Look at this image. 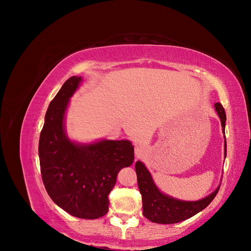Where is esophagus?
<instances>
[{"label": "esophagus", "instance_id": "1", "mask_svg": "<svg viewBox=\"0 0 251 251\" xmlns=\"http://www.w3.org/2000/svg\"><path fill=\"white\" fill-rule=\"evenodd\" d=\"M143 151H144V149L142 147H140V146H137V147L135 148V155H136V157H137V158H139L143 154Z\"/></svg>", "mask_w": 251, "mask_h": 251}]
</instances>
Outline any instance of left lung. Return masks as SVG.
I'll list each match as a JSON object with an SVG mask.
<instances>
[{
  "label": "left lung",
  "mask_w": 251,
  "mask_h": 251,
  "mask_svg": "<svg viewBox=\"0 0 251 251\" xmlns=\"http://www.w3.org/2000/svg\"><path fill=\"white\" fill-rule=\"evenodd\" d=\"M215 111L221 120L222 132L224 134V157L226 158V138H225V125L226 114L221 103H215ZM136 174L139 192L142 197V208L143 216L150 221L159 224H175L186 219L192 218L198 212L207 207L209 203L214 200L217 193L219 192L220 185L214 192L204 198L196 201H187L174 198L161 192L156 185L150 171L146 164L141 161H137L135 164Z\"/></svg>",
  "instance_id": "1"
}]
</instances>
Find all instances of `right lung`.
<instances>
[{
	"mask_svg": "<svg viewBox=\"0 0 251 251\" xmlns=\"http://www.w3.org/2000/svg\"><path fill=\"white\" fill-rule=\"evenodd\" d=\"M81 81V76L70 77L50 102L39 157L44 185L52 201L73 217L92 220L108 212V195L119 171L132 165L134 147L126 139L78 142L68 136L67 110Z\"/></svg>",
	"mask_w": 251,
	"mask_h": 251,
	"instance_id": "add662e5",
	"label": "right lung"
}]
</instances>
